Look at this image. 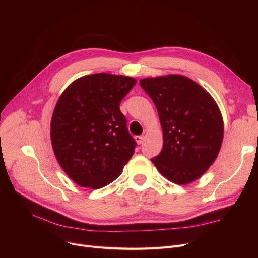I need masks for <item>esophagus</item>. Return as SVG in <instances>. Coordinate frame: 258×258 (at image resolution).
<instances>
[{
    "mask_svg": "<svg viewBox=\"0 0 258 258\" xmlns=\"http://www.w3.org/2000/svg\"><path fill=\"white\" fill-rule=\"evenodd\" d=\"M135 139H136V141H137L138 144H141V143L143 142L144 137H143V136H136V137H135Z\"/></svg>",
    "mask_w": 258,
    "mask_h": 258,
    "instance_id": "obj_1",
    "label": "esophagus"
}]
</instances>
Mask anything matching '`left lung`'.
Returning a JSON list of instances; mask_svg holds the SVG:
<instances>
[{"instance_id":"1","label":"left lung","mask_w":258,"mask_h":258,"mask_svg":"<svg viewBox=\"0 0 258 258\" xmlns=\"http://www.w3.org/2000/svg\"><path fill=\"white\" fill-rule=\"evenodd\" d=\"M140 86L154 101L163 130V148L152 160L162 175L185 185L199 179L219 155L224 136L220 108L190 78H144Z\"/></svg>"}]
</instances>
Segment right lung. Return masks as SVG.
Wrapping results in <instances>:
<instances>
[{
    "label": "right lung",
    "mask_w": 258,
    "mask_h": 258,
    "mask_svg": "<svg viewBox=\"0 0 258 258\" xmlns=\"http://www.w3.org/2000/svg\"><path fill=\"white\" fill-rule=\"evenodd\" d=\"M123 75H87L68 87L54 108L51 142L59 165L81 187L102 188L116 180L137 143L120 102L136 85Z\"/></svg>",
    "instance_id": "add662e5"
}]
</instances>
